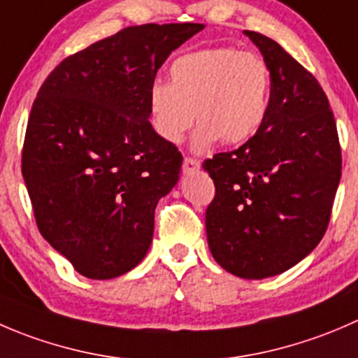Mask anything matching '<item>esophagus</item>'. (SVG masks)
Masks as SVG:
<instances>
[{
    "label": "esophagus",
    "instance_id": "obj_1",
    "mask_svg": "<svg viewBox=\"0 0 358 358\" xmlns=\"http://www.w3.org/2000/svg\"><path fill=\"white\" fill-rule=\"evenodd\" d=\"M200 171V162L194 160V158L186 157L182 162V172L184 174H193V172Z\"/></svg>",
    "mask_w": 358,
    "mask_h": 358
}]
</instances>
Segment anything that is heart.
Returning a JSON list of instances; mask_svg holds the SVG:
<instances>
[{"label": "heart", "instance_id": "obj_1", "mask_svg": "<svg viewBox=\"0 0 358 358\" xmlns=\"http://www.w3.org/2000/svg\"><path fill=\"white\" fill-rule=\"evenodd\" d=\"M171 83L153 81L148 90L151 127L178 144L196 122V150L219 139L238 146L252 139L270 108L271 73L266 60L233 47H212L180 55L169 67Z\"/></svg>", "mask_w": 358, "mask_h": 358}]
</instances>
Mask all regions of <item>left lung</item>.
Returning a JSON list of instances; mask_svg holds the SVG:
<instances>
[{
    "label": "left lung",
    "instance_id": "1",
    "mask_svg": "<svg viewBox=\"0 0 358 358\" xmlns=\"http://www.w3.org/2000/svg\"><path fill=\"white\" fill-rule=\"evenodd\" d=\"M271 73L259 132L203 162L215 186L205 212L208 249L231 275L275 277L324 236L341 179V148L325 92L277 41L243 31Z\"/></svg>",
    "mask_w": 358,
    "mask_h": 358
}]
</instances>
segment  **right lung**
<instances>
[{
  "label": "right lung",
  "instance_id": "obj_1",
  "mask_svg": "<svg viewBox=\"0 0 358 358\" xmlns=\"http://www.w3.org/2000/svg\"><path fill=\"white\" fill-rule=\"evenodd\" d=\"M201 29L125 27L64 59L38 92L22 176L40 233L83 277H120L150 250L155 208L178 184L182 155L151 127L148 90Z\"/></svg>",
  "mask_w": 358,
  "mask_h": 358
}]
</instances>
